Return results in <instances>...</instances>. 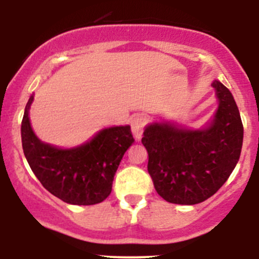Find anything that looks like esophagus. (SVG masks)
<instances>
[{"mask_svg":"<svg viewBox=\"0 0 259 259\" xmlns=\"http://www.w3.org/2000/svg\"><path fill=\"white\" fill-rule=\"evenodd\" d=\"M145 124H146L145 116H143V115H140V114L133 116L132 121H130V125H132V132H133V135L135 137V139H138V140L142 139V135H143V132H144Z\"/></svg>","mask_w":259,"mask_h":259,"instance_id":"esophagus-1","label":"esophagus"}]
</instances>
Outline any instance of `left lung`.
<instances>
[{
    "instance_id": "obj_1",
    "label": "left lung",
    "mask_w": 259,
    "mask_h": 259,
    "mask_svg": "<svg viewBox=\"0 0 259 259\" xmlns=\"http://www.w3.org/2000/svg\"><path fill=\"white\" fill-rule=\"evenodd\" d=\"M211 85L219 105L207 126L192 130L154 122L144 130L148 171L156 193L169 203L204 202L227 182L239 160L243 124L238 106L221 81Z\"/></svg>"
}]
</instances>
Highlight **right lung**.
I'll return each instance as SVG.
<instances>
[{
	"label": "right lung",
	"instance_id": "add662e5",
	"mask_svg": "<svg viewBox=\"0 0 259 259\" xmlns=\"http://www.w3.org/2000/svg\"><path fill=\"white\" fill-rule=\"evenodd\" d=\"M31 96L21 124L22 148L27 163L45 189L75 205H93L109 197L114 176L125 151L134 143L129 125L100 130L90 142L71 149L42 143L28 117Z\"/></svg>",
	"mask_w": 259,
	"mask_h": 259
}]
</instances>
